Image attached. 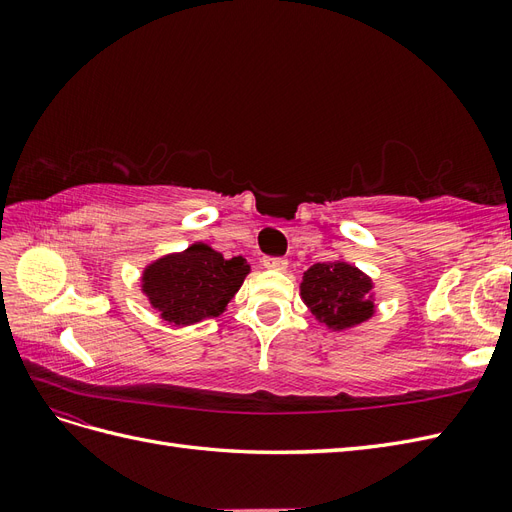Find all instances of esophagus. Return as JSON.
Returning <instances> with one entry per match:
<instances>
[{
	"instance_id": "34e87169",
	"label": "esophagus",
	"mask_w": 512,
	"mask_h": 512,
	"mask_svg": "<svg viewBox=\"0 0 512 512\" xmlns=\"http://www.w3.org/2000/svg\"><path fill=\"white\" fill-rule=\"evenodd\" d=\"M262 265L273 271H284L288 267V260L282 256H265L262 258Z\"/></svg>"
}]
</instances>
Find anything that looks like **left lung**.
<instances>
[{
	"instance_id": "1",
	"label": "left lung",
	"mask_w": 512,
	"mask_h": 512,
	"mask_svg": "<svg viewBox=\"0 0 512 512\" xmlns=\"http://www.w3.org/2000/svg\"><path fill=\"white\" fill-rule=\"evenodd\" d=\"M301 297L329 329H350L374 314L371 280L348 262H318L303 275Z\"/></svg>"
}]
</instances>
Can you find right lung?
Here are the masks:
<instances>
[{"label": "right lung", "mask_w": 512, "mask_h": 512, "mask_svg": "<svg viewBox=\"0 0 512 512\" xmlns=\"http://www.w3.org/2000/svg\"><path fill=\"white\" fill-rule=\"evenodd\" d=\"M250 265L243 256L226 260L205 243L153 262L143 275V292L164 320L194 324L218 318L241 288Z\"/></svg>", "instance_id": "obj_1"}]
</instances>
